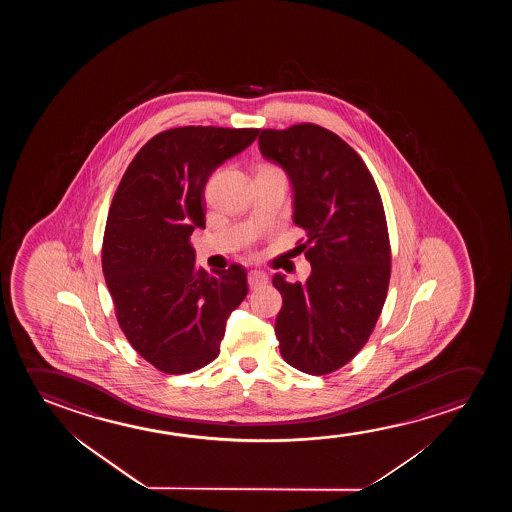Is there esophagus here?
<instances>
[{
  "mask_svg": "<svg viewBox=\"0 0 512 512\" xmlns=\"http://www.w3.org/2000/svg\"><path fill=\"white\" fill-rule=\"evenodd\" d=\"M267 283V274L262 271H252L248 274V285L250 288H259Z\"/></svg>",
  "mask_w": 512,
  "mask_h": 512,
  "instance_id": "1",
  "label": "esophagus"
}]
</instances>
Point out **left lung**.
Returning <instances> with one entry per match:
<instances>
[{
	"label": "left lung",
	"mask_w": 512,
	"mask_h": 512,
	"mask_svg": "<svg viewBox=\"0 0 512 512\" xmlns=\"http://www.w3.org/2000/svg\"><path fill=\"white\" fill-rule=\"evenodd\" d=\"M262 155L294 185L299 248L311 264L306 283L273 278L283 306L276 337L287 364L325 376L348 364L376 327L392 273V250L378 185L362 157L316 124L264 129Z\"/></svg>",
	"instance_id": "1"
}]
</instances>
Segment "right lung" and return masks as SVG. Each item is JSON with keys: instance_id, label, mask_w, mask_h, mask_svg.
<instances>
[{"instance_id": "obj_1", "label": "right lung", "mask_w": 512, "mask_h": 512, "mask_svg": "<svg viewBox=\"0 0 512 512\" xmlns=\"http://www.w3.org/2000/svg\"><path fill=\"white\" fill-rule=\"evenodd\" d=\"M260 129L183 126L134 155L106 218L101 264L120 329L166 374H187L220 353L225 322L248 294L246 269L196 267L190 236L206 225L211 173L252 145Z\"/></svg>"}]
</instances>
